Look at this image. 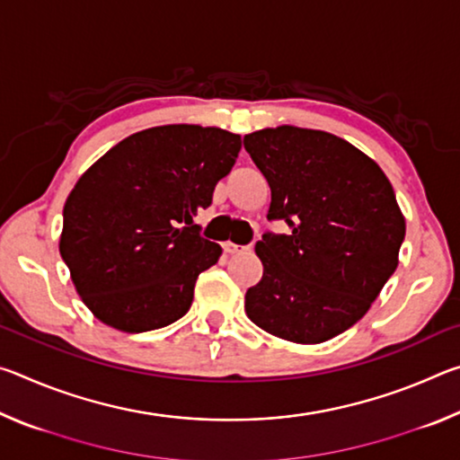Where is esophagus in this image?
Instances as JSON below:
<instances>
[{"instance_id":"34e87169","label":"esophagus","mask_w":460,"mask_h":460,"mask_svg":"<svg viewBox=\"0 0 460 460\" xmlns=\"http://www.w3.org/2000/svg\"><path fill=\"white\" fill-rule=\"evenodd\" d=\"M223 249H225V253H239V252H243V249H247V247L235 245V243H231V241H227V243H223Z\"/></svg>"}]
</instances>
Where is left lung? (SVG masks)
I'll use <instances>...</instances> for the list:
<instances>
[{
    "label": "left lung",
    "instance_id": "8db88e82",
    "mask_svg": "<svg viewBox=\"0 0 460 460\" xmlns=\"http://www.w3.org/2000/svg\"><path fill=\"white\" fill-rule=\"evenodd\" d=\"M271 190L268 219L290 235L255 243L263 276L245 313L274 337L316 345L361 321L398 268L406 219L367 154L321 129L266 128L243 137Z\"/></svg>",
    "mask_w": 460,
    "mask_h": 460
}]
</instances>
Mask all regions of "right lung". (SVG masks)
<instances>
[{"mask_svg":"<svg viewBox=\"0 0 460 460\" xmlns=\"http://www.w3.org/2000/svg\"><path fill=\"white\" fill-rule=\"evenodd\" d=\"M239 150L227 129L158 126L121 139L76 181L58 249L101 323L146 332L189 313L199 274L221 258L192 217L211 205Z\"/></svg>","mask_w":460,"mask_h":460,"instance_id":"1","label":"right lung"}]
</instances>
